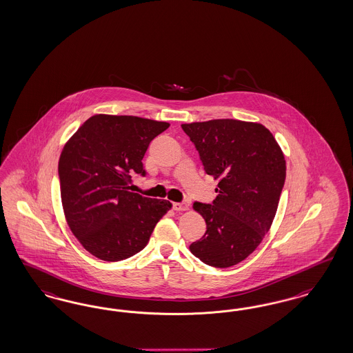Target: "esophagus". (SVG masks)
Returning a JSON list of instances; mask_svg holds the SVG:
<instances>
[{"label": "esophagus", "mask_w": 353, "mask_h": 353, "mask_svg": "<svg viewBox=\"0 0 353 353\" xmlns=\"http://www.w3.org/2000/svg\"><path fill=\"white\" fill-rule=\"evenodd\" d=\"M173 208L176 211H188L189 210V205L188 203H179V202H176V203H173Z\"/></svg>", "instance_id": "obj_1"}]
</instances>
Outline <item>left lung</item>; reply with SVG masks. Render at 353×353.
<instances>
[{
  "label": "left lung",
  "mask_w": 353,
  "mask_h": 353,
  "mask_svg": "<svg viewBox=\"0 0 353 353\" xmlns=\"http://www.w3.org/2000/svg\"><path fill=\"white\" fill-rule=\"evenodd\" d=\"M181 128L205 172L219 181L212 206L193 205L207 231L189 249L208 266L231 268L250 256L271 228L285 181L284 154L258 122L221 119Z\"/></svg>",
  "instance_id": "left-lung-1"
}]
</instances>
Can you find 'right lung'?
Masks as SVG:
<instances>
[{
  "label": "right lung",
  "mask_w": 353,
  "mask_h": 353,
  "mask_svg": "<svg viewBox=\"0 0 353 353\" xmlns=\"http://www.w3.org/2000/svg\"><path fill=\"white\" fill-rule=\"evenodd\" d=\"M168 128L137 116L95 114L65 143L59 160L63 216L90 254L107 262L137 254L172 208L128 186L133 172L146 173L147 147Z\"/></svg>",
  "instance_id": "1"
}]
</instances>
